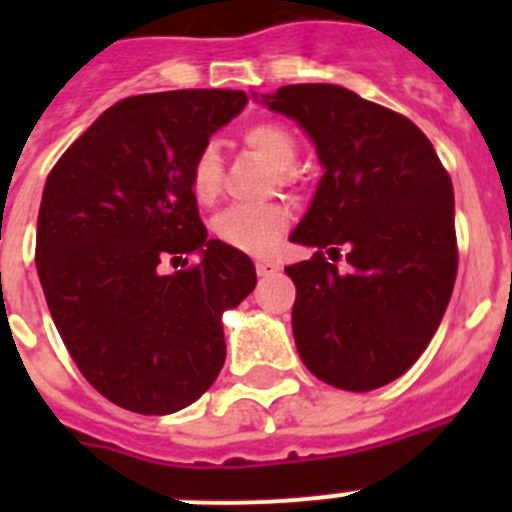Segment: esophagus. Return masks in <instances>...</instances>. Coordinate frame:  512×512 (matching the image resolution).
I'll return each mask as SVG.
<instances>
[{"mask_svg": "<svg viewBox=\"0 0 512 512\" xmlns=\"http://www.w3.org/2000/svg\"><path fill=\"white\" fill-rule=\"evenodd\" d=\"M277 269H279L277 261H271V259L256 261V271H259V277H269V274H274Z\"/></svg>", "mask_w": 512, "mask_h": 512, "instance_id": "1", "label": "esophagus"}]
</instances>
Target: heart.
<instances>
[{"mask_svg":"<svg viewBox=\"0 0 512 512\" xmlns=\"http://www.w3.org/2000/svg\"><path fill=\"white\" fill-rule=\"evenodd\" d=\"M243 146L261 156L277 174L279 187H295L297 164L295 133L277 120L253 122L243 130ZM189 192L200 205H212L223 192V164L212 146L202 148L189 166ZM292 225V210L284 202H271L264 207H230L220 212L212 223L215 238L225 246L243 253H269L274 251L282 235Z\"/></svg>","mask_w":512,"mask_h":512,"instance_id":"obj_1","label":"heart"}]
</instances>
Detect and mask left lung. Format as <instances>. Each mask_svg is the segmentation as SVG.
<instances>
[{"instance_id": "left-lung-1", "label": "left lung", "mask_w": 512, "mask_h": 512, "mask_svg": "<svg viewBox=\"0 0 512 512\" xmlns=\"http://www.w3.org/2000/svg\"><path fill=\"white\" fill-rule=\"evenodd\" d=\"M310 133L325 174L292 241L300 359L338 390L369 392L418 361L441 325L459 266L454 187L423 130L336 84H289L264 97ZM347 251L348 272L322 256Z\"/></svg>"}]
</instances>
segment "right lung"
I'll return each mask as SVG.
<instances>
[{
  "instance_id": "right-lung-1",
  "label": "right lung",
  "mask_w": 512,
  "mask_h": 512,
  "mask_svg": "<svg viewBox=\"0 0 512 512\" xmlns=\"http://www.w3.org/2000/svg\"><path fill=\"white\" fill-rule=\"evenodd\" d=\"M246 102L233 89L122 99L45 182V302L79 372L130 413L169 415L205 395L225 364L223 312L256 287L253 261L207 238L189 192L192 158ZM192 252L203 261L188 267ZM179 260L188 269L166 275Z\"/></svg>"
}]
</instances>
